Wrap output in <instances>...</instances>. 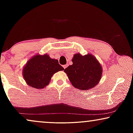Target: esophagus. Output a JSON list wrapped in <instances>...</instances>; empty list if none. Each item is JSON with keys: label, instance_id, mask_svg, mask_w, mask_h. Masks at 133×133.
<instances>
[{"label": "esophagus", "instance_id": "obj_1", "mask_svg": "<svg viewBox=\"0 0 133 133\" xmlns=\"http://www.w3.org/2000/svg\"><path fill=\"white\" fill-rule=\"evenodd\" d=\"M66 66H67V65H63V68L64 69H65L66 68Z\"/></svg>", "mask_w": 133, "mask_h": 133}]
</instances>
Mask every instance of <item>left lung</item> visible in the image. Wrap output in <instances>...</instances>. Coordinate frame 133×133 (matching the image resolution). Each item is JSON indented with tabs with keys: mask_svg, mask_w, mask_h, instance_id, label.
I'll use <instances>...</instances> for the list:
<instances>
[{
	"mask_svg": "<svg viewBox=\"0 0 133 133\" xmlns=\"http://www.w3.org/2000/svg\"><path fill=\"white\" fill-rule=\"evenodd\" d=\"M72 65L65 69L71 83L76 88L88 90L94 88L101 79V65L91 54L82 56L76 54Z\"/></svg>",
	"mask_w": 133,
	"mask_h": 133,
	"instance_id": "obj_1",
	"label": "left lung"
}]
</instances>
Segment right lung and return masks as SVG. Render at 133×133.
<instances>
[{"mask_svg": "<svg viewBox=\"0 0 133 133\" xmlns=\"http://www.w3.org/2000/svg\"><path fill=\"white\" fill-rule=\"evenodd\" d=\"M63 70L57 60L51 59L47 54L36 55L26 63L23 75L27 84L41 89L48 85L54 73Z\"/></svg>", "mask_w": 133, "mask_h": 133, "instance_id": "right-lung-1", "label": "right lung"}]
</instances>
